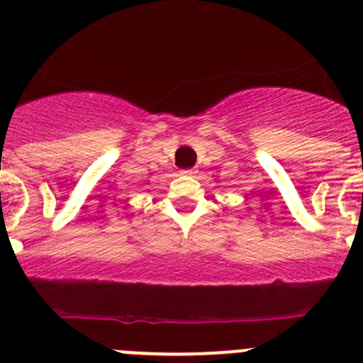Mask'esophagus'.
Returning a JSON list of instances; mask_svg holds the SVG:
<instances>
[{
    "instance_id": "34e87169",
    "label": "esophagus",
    "mask_w": 363,
    "mask_h": 363,
    "mask_svg": "<svg viewBox=\"0 0 363 363\" xmlns=\"http://www.w3.org/2000/svg\"><path fill=\"white\" fill-rule=\"evenodd\" d=\"M184 174H194V171H192V169H185Z\"/></svg>"
}]
</instances>
